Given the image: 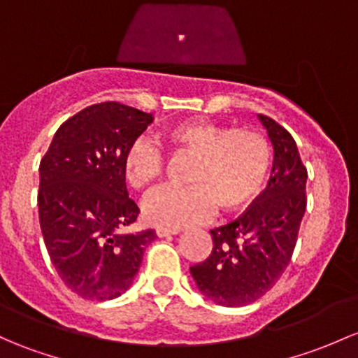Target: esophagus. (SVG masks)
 <instances>
[{"label":"esophagus","instance_id":"34e87169","mask_svg":"<svg viewBox=\"0 0 358 358\" xmlns=\"http://www.w3.org/2000/svg\"><path fill=\"white\" fill-rule=\"evenodd\" d=\"M182 231L180 228H166V227H159L156 229L157 236H168V235H178Z\"/></svg>","mask_w":358,"mask_h":358}]
</instances>
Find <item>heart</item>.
Listing matches in <instances>:
<instances>
[{
	"mask_svg": "<svg viewBox=\"0 0 358 358\" xmlns=\"http://www.w3.org/2000/svg\"><path fill=\"white\" fill-rule=\"evenodd\" d=\"M159 141L175 154L194 156L185 189H161L144 202L145 220L178 228L210 216L233 214L259 197L271 164L268 142L257 131L229 129L208 120L176 123L161 131ZM122 173L134 190L156 185L163 156L144 138L130 142L122 157Z\"/></svg>",
	"mask_w": 358,
	"mask_h": 358,
	"instance_id": "heart-1",
	"label": "heart"
}]
</instances>
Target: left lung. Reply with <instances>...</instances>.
Instances as JSON below:
<instances>
[{
	"label": "left lung",
	"mask_w": 358,
	"mask_h": 358,
	"mask_svg": "<svg viewBox=\"0 0 358 358\" xmlns=\"http://www.w3.org/2000/svg\"><path fill=\"white\" fill-rule=\"evenodd\" d=\"M274 150L266 190L242 216L210 229L213 252L192 266L202 295L224 307H242L261 299L287 269L307 208V168L287 129L259 115Z\"/></svg>",
	"instance_id": "1"
}]
</instances>
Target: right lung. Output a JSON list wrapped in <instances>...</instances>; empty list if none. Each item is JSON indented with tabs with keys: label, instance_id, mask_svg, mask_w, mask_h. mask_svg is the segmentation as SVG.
Returning a JSON list of instances; mask_svg holds the SVG:
<instances>
[{
	"label": "right lung",
	"instance_id": "1",
	"mask_svg": "<svg viewBox=\"0 0 358 358\" xmlns=\"http://www.w3.org/2000/svg\"><path fill=\"white\" fill-rule=\"evenodd\" d=\"M152 115L122 103L92 104L66 120L39 166V221L63 283L87 300L130 288L154 229L125 233L141 209L129 197L122 157Z\"/></svg>",
	"mask_w": 358,
	"mask_h": 358
}]
</instances>
